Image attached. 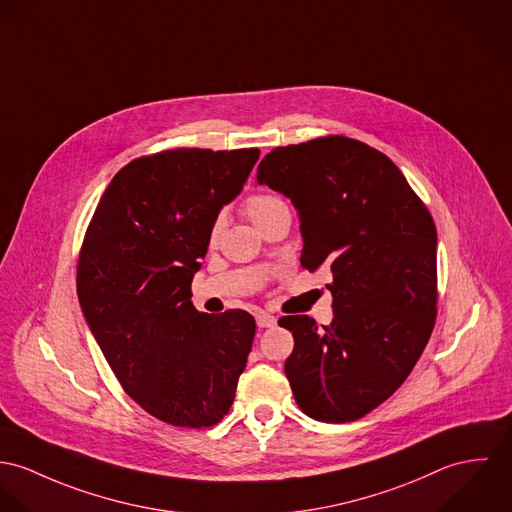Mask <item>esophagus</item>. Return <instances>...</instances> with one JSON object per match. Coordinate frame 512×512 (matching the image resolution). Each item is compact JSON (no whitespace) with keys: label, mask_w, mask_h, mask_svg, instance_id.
<instances>
[{"label":"esophagus","mask_w":512,"mask_h":512,"mask_svg":"<svg viewBox=\"0 0 512 512\" xmlns=\"http://www.w3.org/2000/svg\"><path fill=\"white\" fill-rule=\"evenodd\" d=\"M257 326L259 328H275L277 326V318L267 314V312H259L257 314Z\"/></svg>","instance_id":"obj_1"}]
</instances>
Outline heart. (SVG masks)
Listing matches in <instances>:
<instances>
[{"instance_id":"heart-1","label":"heart","mask_w":512,"mask_h":512,"mask_svg":"<svg viewBox=\"0 0 512 512\" xmlns=\"http://www.w3.org/2000/svg\"><path fill=\"white\" fill-rule=\"evenodd\" d=\"M243 210H245V214L251 218V222L255 224V226H265L269 220H273L275 216H279V214H283V212H288V204H286V200H284L281 194H277V192H255V194H251L247 200H245V204H243ZM224 216H218L216 220H214V224H212V228H210V233H208V241H210V245H216L218 241H220V237H222V231H224Z\"/></svg>"}]
</instances>
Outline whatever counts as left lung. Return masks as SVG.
Here are the masks:
<instances>
[{
    "instance_id": "obj_1",
    "label": "left lung",
    "mask_w": 512,
    "mask_h": 512,
    "mask_svg": "<svg viewBox=\"0 0 512 512\" xmlns=\"http://www.w3.org/2000/svg\"><path fill=\"white\" fill-rule=\"evenodd\" d=\"M257 180L298 210L300 265L334 277L330 326L279 320L294 336L284 363L292 395L314 420L353 422L397 391L430 340L434 220L387 155L343 135L273 149Z\"/></svg>"
}]
</instances>
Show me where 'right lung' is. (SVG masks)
<instances>
[{
  "instance_id": "add662e5",
  "label": "right lung",
  "mask_w": 512,
  "mask_h": 512,
  "mask_svg": "<svg viewBox=\"0 0 512 512\" xmlns=\"http://www.w3.org/2000/svg\"><path fill=\"white\" fill-rule=\"evenodd\" d=\"M259 149H171L115 174L78 257L84 318L123 391L180 428L218 424L255 338L245 310L198 312L190 284Z\"/></svg>"
}]
</instances>
